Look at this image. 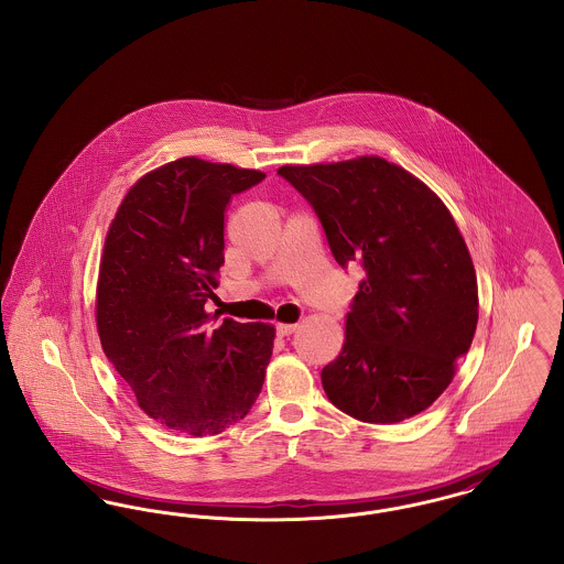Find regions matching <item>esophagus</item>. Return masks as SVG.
<instances>
[{
	"instance_id": "1",
	"label": "esophagus",
	"mask_w": 564,
	"mask_h": 564,
	"mask_svg": "<svg viewBox=\"0 0 564 564\" xmlns=\"http://www.w3.org/2000/svg\"><path fill=\"white\" fill-rule=\"evenodd\" d=\"M299 330V324H276V334L279 336H290Z\"/></svg>"
}]
</instances>
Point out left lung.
<instances>
[{
    "mask_svg": "<svg viewBox=\"0 0 564 564\" xmlns=\"http://www.w3.org/2000/svg\"><path fill=\"white\" fill-rule=\"evenodd\" d=\"M276 172L315 208L334 260L366 270L343 349L322 370L326 397L368 424L422 413L452 383L479 317L475 265L452 213L377 155Z\"/></svg>",
    "mask_w": 564,
    "mask_h": 564,
    "instance_id": "left-lung-1",
    "label": "left lung"
}]
</instances>
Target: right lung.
Masks as SVG:
<instances>
[{
    "label": "right lung",
    "instance_id": "obj_1",
    "mask_svg": "<svg viewBox=\"0 0 564 564\" xmlns=\"http://www.w3.org/2000/svg\"><path fill=\"white\" fill-rule=\"evenodd\" d=\"M264 172L181 158L140 176L106 232L96 290L101 349L138 406L172 431L208 436L260 397L272 324L210 326L234 194Z\"/></svg>",
    "mask_w": 564,
    "mask_h": 564
}]
</instances>
